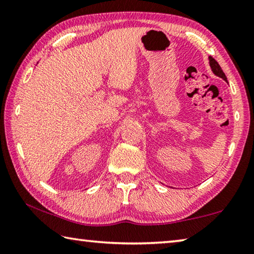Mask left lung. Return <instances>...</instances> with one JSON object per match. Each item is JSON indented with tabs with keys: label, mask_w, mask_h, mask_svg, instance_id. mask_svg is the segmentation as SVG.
I'll return each mask as SVG.
<instances>
[{
	"label": "left lung",
	"mask_w": 254,
	"mask_h": 254,
	"mask_svg": "<svg viewBox=\"0 0 254 254\" xmlns=\"http://www.w3.org/2000/svg\"><path fill=\"white\" fill-rule=\"evenodd\" d=\"M208 59H209V66H210V68H212V71L214 72V74L218 77H221V78H223L224 80H226V76L224 74V71L222 70L221 66L218 65V63L216 62V60H215L213 57H209Z\"/></svg>",
	"instance_id": "left-lung-1"
}]
</instances>
